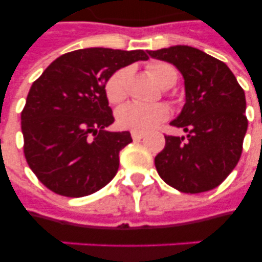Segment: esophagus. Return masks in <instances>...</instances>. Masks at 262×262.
<instances>
[{
    "mask_svg": "<svg viewBox=\"0 0 262 262\" xmlns=\"http://www.w3.org/2000/svg\"><path fill=\"white\" fill-rule=\"evenodd\" d=\"M144 137V133H139V132H132V139L133 140H141Z\"/></svg>",
    "mask_w": 262,
    "mask_h": 262,
    "instance_id": "1",
    "label": "esophagus"
}]
</instances>
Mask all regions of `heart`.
Segmentation results:
<instances>
[{
    "label": "heart",
    "mask_w": 262,
    "mask_h": 262,
    "mask_svg": "<svg viewBox=\"0 0 262 262\" xmlns=\"http://www.w3.org/2000/svg\"><path fill=\"white\" fill-rule=\"evenodd\" d=\"M147 71L152 79L162 88H170L174 85L178 77L174 67L167 62H160V61L148 63ZM130 72V68H121L108 77L104 85L108 102L117 104L126 98L127 80H129ZM168 115H170L168 107L162 103L149 104V106L139 104V103H127L117 111V121L122 129L145 133L159 126L160 123L168 118Z\"/></svg>",
    "instance_id": "1"
}]
</instances>
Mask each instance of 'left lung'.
<instances>
[{
  "label": "left lung",
  "mask_w": 262,
  "mask_h": 262,
  "mask_svg": "<svg viewBox=\"0 0 262 262\" xmlns=\"http://www.w3.org/2000/svg\"><path fill=\"white\" fill-rule=\"evenodd\" d=\"M148 54L182 73L186 95L171 121L186 136H164V149L155 158L158 174L182 193L212 190L239 162L248 130L245 91L226 63L199 49L179 45Z\"/></svg>",
  "instance_id": "8db88e82"
}]
</instances>
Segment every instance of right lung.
I'll list each match as a JSON object with an SVG mask.
<instances>
[{
    "instance_id": "add662e5",
    "label": "right lung",
    "mask_w": 262,
    "mask_h": 262,
    "mask_svg": "<svg viewBox=\"0 0 262 262\" xmlns=\"http://www.w3.org/2000/svg\"><path fill=\"white\" fill-rule=\"evenodd\" d=\"M145 59L143 50L81 49L58 57L34 81L21 111L24 155L47 189L84 197L114 178L132 137L106 130L114 117L104 85L114 72Z\"/></svg>"
}]
</instances>
